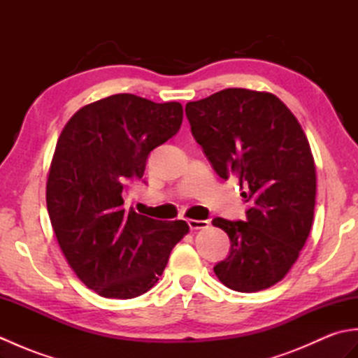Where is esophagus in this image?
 <instances>
[{"label":"esophagus","instance_id":"esophagus-1","mask_svg":"<svg viewBox=\"0 0 358 358\" xmlns=\"http://www.w3.org/2000/svg\"><path fill=\"white\" fill-rule=\"evenodd\" d=\"M187 224H189V227H191V229H204V227L209 226V222H208V220H194V218H191V220H187Z\"/></svg>","mask_w":358,"mask_h":358}]
</instances>
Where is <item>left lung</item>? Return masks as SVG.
I'll return each mask as SVG.
<instances>
[{"label":"left lung","mask_w":358,"mask_h":358,"mask_svg":"<svg viewBox=\"0 0 358 358\" xmlns=\"http://www.w3.org/2000/svg\"><path fill=\"white\" fill-rule=\"evenodd\" d=\"M196 143L220 178L237 177L246 222L214 218L231 240L214 272L238 292L283 280L314 220L317 177L309 141L294 113L269 92L231 87L186 104Z\"/></svg>","instance_id":"left-lung-1"}]
</instances>
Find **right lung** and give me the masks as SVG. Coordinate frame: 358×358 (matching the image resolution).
I'll list each match as a JSON object with an SVG mask.
<instances>
[{
  "instance_id": "1",
  "label": "right lung",
  "mask_w": 358,
  "mask_h": 358,
  "mask_svg": "<svg viewBox=\"0 0 358 358\" xmlns=\"http://www.w3.org/2000/svg\"><path fill=\"white\" fill-rule=\"evenodd\" d=\"M183 106L117 94L81 108L57 141L45 185L53 232L73 272L106 299L127 300L155 286L183 220L162 222L124 208L146 159L178 132Z\"/></svg>"
}]
</instances>
